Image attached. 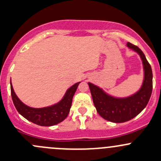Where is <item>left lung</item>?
<instances>
[{"label": "left lung", "mask_w": 161, "mask_h": 161, "mask_svg": "<svg viewBox=\"0 0 161 161\" xmlns=\"http://www.w3.org/2000/svg\"><path fill=\"white\" fill-rule=\"evenodd\" d=\"M127 47L137 52L142 59L144 79L140 90L130 97L117 98L106 93L102 89L88 82L92 101L97 111L105 120L122 123L137 116L148 103L153 90V72L143 52L137 46L127 43Z\"/></svg>", "instance_id": "obj_1"}]
</instances>
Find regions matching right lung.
Listing matches in <instances>:
<instances>
[{"instance_id":"add662e5","label":"right lung","mask_w":161,"mask_h":161,"mask_svg":"<svg viewBox=\"0 0 161 161\" xmlns=\"http://www.w3.org/2000/svg\"><path fill=\"white\" fill-rule=\"evenodd\" d=\"M80 82L74 84L64 94L62 100L52 106L33 108L24 104L16 96L11 82V93L13 103L18 112L25 119L40 126H52L64 121L69 115L72 98Z\"/></svg>"}]
</instances>
